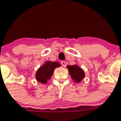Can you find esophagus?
<instances>
[{
    "label": "esophagus",
    "mask_w": 121,
    "mask_h": 121,
    "mask_svg": "<svg viewBox=\"0 0 121 121\" xmlns=\"http://www.w3.org/2000/svg\"><path fill=\"white\" fill-rule=\"evenodd\" d=\"M61 64H62V66H63V67H65H65L66 66V63L65 61H64V60L61 61Z\"/></svg>",
    "instance_id": "34e87169"
}]
</instances>
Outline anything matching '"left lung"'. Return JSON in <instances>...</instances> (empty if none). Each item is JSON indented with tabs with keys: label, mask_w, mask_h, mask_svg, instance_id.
Segmentation results:
<instances>
[{
	"label": "left lung",
	"mask_w": 121,
	"mask_h": 121,
	"mask_svg": "<svg viewBox=\"0 0 121 121\" xmlns=\"http://www.w3.org/2000/svg\"><path fill=\"white\" fill-rule=\"evenodd\" d=\"M67 68L69 70V73L72 79L77 83L80 82L85 76L84 71L78 65H68Z\"/></svg>",
	"instance_id": "8db88e82"
}]
</instances>
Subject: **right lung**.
Returning <instances> with one entry per match:
<instances>
[{
  "label": "right lung",
  "instance_id": "right-lung-1",
  "mask_svg": "<svg viewBox=\"0 0 121 121\" xmlns=\"http://www.w3.org/2000/svg\"><path fill=\"white\" fill-rule=\"evenodd\" d=\"M60 64L58 62L47 61L43 65L39 68L36 73V79L38 82L45 84L53 75V71L55 68L59 67Z\"/></svg>",
  "mask_w": 121,
  "mask_h": 121
}]
</instances>
